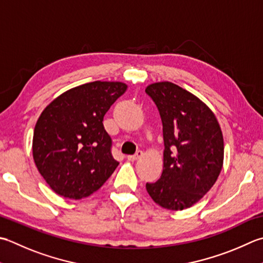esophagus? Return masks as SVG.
I'll use <instances>...</instances> for the list:
<instances>
[{
  "label": "esophagus",
  "mask_w": 263,
  "mask_h": 263,
  "mask_svg": "<svg viewBox=\"0 0 263 263\" xmlns=\"http://www.w3.org/2000/svg\"><path fill=\"white\" fill-rule=\"evenodd\" d=\"M142 155H143V153L141 152V151H138L135 155H130V156H127V159L130 162H135V161H137V159H139L140 157H142Z\"/></svg>",
  "instance_id": "1"
}]
</instances>
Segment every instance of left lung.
Wrapping results in <instances>:
<instances>
[{
    "instance_id": "left-lung-1",
    "label": "left lung",
    "mask_w": 263,
    "mask_h": 263,
    "mask_svg": "<svg viewBox=\"0 0 263 263\" xmlns=\"http://www.w3.org/2000/svg\"><path fill=\"white\" fill-rule=\"evenodd\" d=\"M163 124V172L146 183L152 199L166 210L196 204L217 181L223 165V136L214 112L189 91L171 82L146 87Z\"/></svg>"
}]
</instances>
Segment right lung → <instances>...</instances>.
<instances>
[{"label":"right lung","instance_id":"1","mask_svg":"<svg viewBox=\"0 0 263 263\" xmlns=\"http://www.w3.org/2000/svg\"><path fill=\"white\" fill-rule=\"evenodd\" d=\"M127 89L123 82L96 81L57 97L34 128L35 165L55 194L81 199L97 192L120 163L111 156L104 116Z\"/></svg>","mask_w":263,"mask_h":263}]
</instances>
